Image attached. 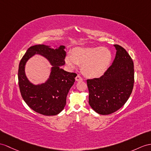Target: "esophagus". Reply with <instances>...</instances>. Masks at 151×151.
I'll return each mask as SVG.
<instances>
[{
	"label": "esophagus",
	"mask_w": 151,
	"mask_h": 151,
	"mask_svg": "<svg viewBox=\"0 0 151 151\" xmlns=\"http://www.w3.org/2000/svg\"><path fill=\"white\" fill-rule=\"evenodd\" d=\"M76 81H83V78L80 76L78 75L76 78Z\"/></svg>",
	"instance_id": "esophagus-1"
}]
</instances>
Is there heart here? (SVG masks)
Returning a JSON list of instances; mask_svg holds the SVG:
<instances>
[{
	"instance_id": "1",
	"label": "heart",
	"mask_w": 151,
	"mask_h": 151,
	"mask_svg": "<svg viewBox=\"0 0 151 151\" xmlns=\"http://www.w3.org/2000/svg\"><path fill=\"white\" fill-rule=\"evenodd\" d=\"M111 53L104 47L76 48L71 56L65 58L70 68H74L82 65V72L88 78H99L107 70L111 61Z\"/></svg>"
}]
</instances>
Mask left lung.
<instances>
[{"instance_id":"8db88e82","label":"left lung","mask_w":151,"mask_h":151,"mask_svg":"<svg viewBox=\"0 0 151 151\" xmlns=\"http://www.w3.org/2000/svg\"><path fill=\"white\" fill-rule=\"evenodd\" d=\"M116 50L112 65L99 78L87 79L89 104L95 112L109 115L125 104L134 86V64L122 47Z\"/></svg>"}]
</instances>
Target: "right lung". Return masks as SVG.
<instances>
[{
  "label": "right lung",
  "mask_w": 151,
  "mask_h": 151,
  "mask_svg": "<svg viewBox=\"0 0 151 151\" xmlns=\"http://www.w3.org/2000/svg\"><path fill=\"white\" fill-rule=\"evenodd\" d=\"M65 49L64 45L54 49L50 46L36 45L29 48L20 62L18 78L22 97L29 108L42 115L52 116L60 113L65 108L68 91L75 82L76 73L61 68L65 64ZM35 54L45 57L53 66L50 78L38 86L29 82L24 73L26 62Z\"/></svg>",
  "instance_id": "add662e5"
}]
</instances>
